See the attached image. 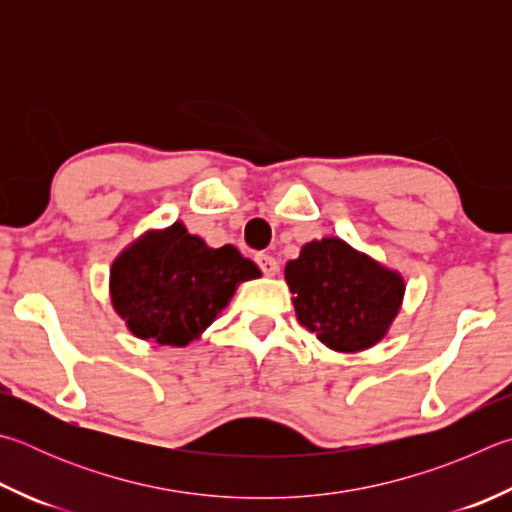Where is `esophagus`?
Returning <instances> with one entry per match:
<instances>
[{
    "instance_id": "1",
    "label": "esophagus",
    "mask_w": 512,
    "mask_h": 512,
    "mask_svg": "<svg viewBox=\"0 0 512 512\" xmlns=\"http://www.w3.org/2000/svg\"><path fill=\"white\" fill-rule=\"evenodd\" d=\"M255 262L257 266L262 268L264 275H277V271H280V266H277L275 257L273 255H266V253H257L255 255Z\"/></svg>"
}]
</instances>
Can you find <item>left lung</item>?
<instances>
[{"label":"left lung","mask_w":512,"mask_h":512,"mask_svg":"<svg viewBox=\"0 0 512 512\" xmlns=\"http://www.w3.org/2000/svg\"><path fill=\"white\" fill-rule=\"evenodd\" d=\"M302 327L333 351L353 353L385 338L401 311L405 282L340 237L309 241L284 268Z\"/></svg>","instance_id":"left-lung-1"}]
</instances>
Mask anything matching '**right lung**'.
<instances>
[{
    "instance_id": "right-lung-1",
    "label": "right lung",
    "mask_w": 512,
    "mask_h": 512,
    "mask_svg": "<svg viewBox=\"0 0 512 512\" xmlns=\"http://www.w3.org/2000/svg\"><path fill=\"white\" fill-rule=\"evenodd\" d=\"M259 268L235 246L210 248L181 221L150 230L120 253L109 273L116 313L141 340L185 347L226 309Z\"/></svg>"
}]
</instances>
